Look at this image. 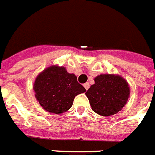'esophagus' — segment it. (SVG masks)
Returning a JSON list of instances; mask_svg holds the SVG:
<instances>
[{
    "mask_svg": "<svg viewBox=\"0 0 155 155\" xmlns=\"http://www.w3.org/2000/svg\"><path fill=\"white\" fill-rule=\"evenodd\" d=\"M83 86H84V87H85V88H86V90H87V89L89 88V87H90V85H89L88 82H86L85 84H84V85H83Z\"/></svg>",
    "mask_w": 155,
    "mask_h": 155,
    "instance_id": "34e87169",
    "label": "esophagus"
}]
</instances>
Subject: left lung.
<instances>
[{
  "label": "left lung",
  "mask_w": 155,
  "mask_h": 155,
  "mask_svg": "<svg viewBox=\"0 0 155 155\" xmlns=\"http://www.w3.org/2000/svg\"><path fill=\"white\" fill-rule=\"evenodd\" d=\"M130 87L120 76L101 74L95 78V83L86 92L91 109L101 116L116 114L126 104Z\"/></svg>",
  "instance_id": "left-lung-1"
}]
</instances>
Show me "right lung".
Returning a JSON list of instances; mask_svg holds the SVG:
<instances>
[{
  "mask_svg": "<svg viewBox=\"0 0 155 155\" xmlns=\"http://www.w3.org/2000/svg\"><path fill=\"white\" fill-rule=\"evenodd\" d=\"M34 89L41 107L54 114L67 111L73 106L77 95L86 91L74 74L68 73L64 67L58 66L44 70L36 78Z\"/></svg>",
  "mask_w": 155,
  "mask_h": 155,
  "instance_id": "obj_1",
  "label": "right lung"
}]
</instances>
